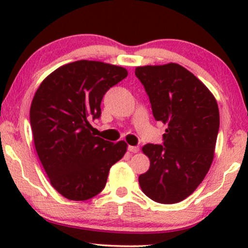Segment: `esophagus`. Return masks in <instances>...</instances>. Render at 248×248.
Masks as SVG:
<instances>
[{
	"instance_id": "obj_1",
	"label": "esophagus",
	"mask_w": 248,
	"mask_h": 248,
	"mask_svg": "<svg viewBox=\"0 0 248 248\" xmlns=\"http://www.w3.org/2000/svg\"><path fill=\"white\" fill-rule=\"evenodd\" d=\"M139 150H140V148L137 147V145H130L128 147V151L132 152V154H138Z\"/></svg>"
}]
</instances>
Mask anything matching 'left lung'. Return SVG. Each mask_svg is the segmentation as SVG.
I'll list each match as a JSON object with an SVG mask.
<instances>
[{"mask_svg":"<svg viewBox=\"0 0 248 248\" xmlns=\"http://www.w3.org/2000/svg\"><path fill=\"white\" fill-rule=\"evenodd\" d=\"M155 121L167 124L164 145L142 151L150 168L139 176L142 192L155 202L172 204L195 191L215 157L219 108L215 96L192 72L176 63L135 69Z\"/></svg>","mask_w":248,"mask_h":248,"instance_id":"8db88e82","label":"left lung"}]
</instances>
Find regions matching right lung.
<instances>
[{"label": "right lung", "instance_id": "right-lung-1", "mask_svg": "<svg viewBox=\"0 0 248 248\" xmlns=\"http://www.w3.org/2000/svg\"><path fill=\"white\" fill-rule=\"evenodd\" d=\"M127 77V70L81 60L60 66L37 89L30 107L33 143L50 184L72 201L103 191L108 172L123 158L125 141L94 137L89 121L99 118L106 91Z\"/></svg>", "mask_w": 248, "mask_h": 248}]
</instances>
